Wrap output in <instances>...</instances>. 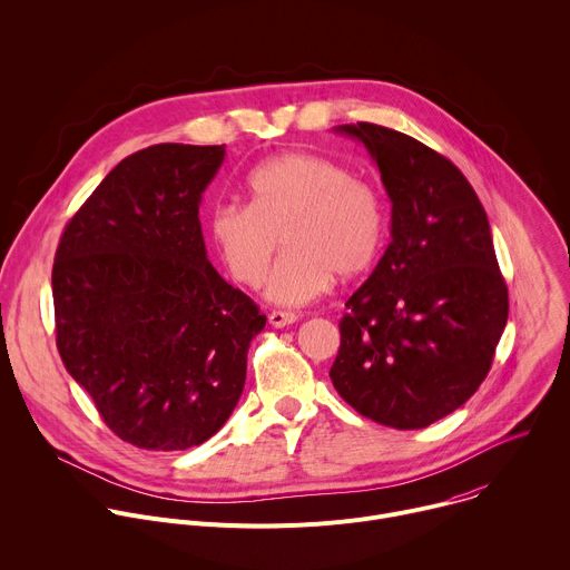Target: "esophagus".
I'll return each instance as SVG.
<instances>
[{
  "instance_id": "34e87169",
  "label": "esophagus",
  "mask_w": 570,
  "mask_h": 570,
  "mask_svg": "<svg viewBox=\"0 0 570 570\" xmlns=\"http://www.w3.org/2000/svg\"><path fill=\"white\" fill-rule=\"evenodd\" d=\"M299 317L295 315V313H288V311H273L271 315H268V324L271 326H275V328H284V326H288V324H293V322H297Z\"/></svg>"
}]
</instances>
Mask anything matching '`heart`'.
I'll return each mask as SVG.
<instances>
[{"label":"heart","mask_w":570,"mask_h":570,"mask_svg":"<svg viewBox=\"0 0 570 570\" xmlns=\"http://www.w3.org/2000/svg\"><path fill=\"white\" fill-rule=\"evenodd\" d=\"M250 206L219 204L208 219L210 242L228 275L259 288L279 253L266 295L282 306L322 297L333 275L355 279L371 268L385 237L375 189L331 158L286 151L248 176Z\"/></svg>","instance_id":"obj_1"}]
</instances>
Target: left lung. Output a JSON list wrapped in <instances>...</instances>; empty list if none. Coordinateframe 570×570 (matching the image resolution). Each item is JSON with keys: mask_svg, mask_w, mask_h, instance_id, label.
<instances>
[{"mask_svg": "<svg viewBox=\"0 0 570 570\" xmlns=\"http://www.w3.org/2000/svg\"><path fill=\"white\" fill-rule=\"evenodd\" d=\"M335 131L381 169L392 242L346 302L328 375L357 414L421 430L479 390L508 322L488 215L461 169L421 140L373 122Z\"/></svg>", "mask_w": 570, "mask_h": 570, "instance_id": "left-lung-1", "label": "left lung"}]
</instances>
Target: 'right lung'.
I'll return each instance as SVG.
<instances>
[{"instance_id": "obj_1", "label": "right lung", "mask_w": 570, "mask_h": 570, "mask_svg": "<svg viewBox=\"0 0 570 570\" xmlns=\"http://www.w3.org/2000/svg\"><path fill=\"white\" fill-rule=\"evenodd\" d=\"M226 145L122 158L67 224L53 264L56 342L107 428L140 450L202 445L246 383L257 304L208 262L199 206Z\"/></svg>"}]
</instances>
